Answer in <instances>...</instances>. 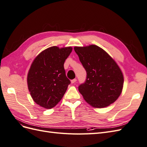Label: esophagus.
I'll return each mask as SVG.
<instances>
[{
    "label": "esophagus",
    "mask_w": 147,
    "mask_h": 147,
    "mask_svg": "<svg viewBox=\"0 0 147 147\" xmlns=\"http://www.w3.org/2000/svg\"><path fill=\"white\" fill-rule=\"evenodd\" d=\"M76 82H77V79H75V78L71 80V83H75Z\"/></svg>",
    "instance_id": "esophagus-1"
}]
</instances>
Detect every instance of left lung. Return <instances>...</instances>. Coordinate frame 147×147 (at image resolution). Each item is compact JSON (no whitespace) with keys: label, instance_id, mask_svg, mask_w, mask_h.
<instances>
[{"label":"left lung","instance_id":"left-lung-1","mask_svg":"<svg viewBox=\"0 0 147 147\" xmlns=\"http://www.w3.org/2000/svg\"><path fill=\"white\" fill-rule=\"evenodd\" d=\"M86 72L85 82L78 91L89 104L96 108L109 106L121 94L123 75L117 64L96 45L74 47Z\"/></svg>","mask_w":147,"mask_h":147}]
</instances>
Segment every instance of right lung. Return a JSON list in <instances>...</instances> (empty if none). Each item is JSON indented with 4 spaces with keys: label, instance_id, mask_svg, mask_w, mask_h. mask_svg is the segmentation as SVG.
<instances>
[{
    "label": "right lung",
    "instance_id": "right-lung-1",
    "mask_svg": "<svg viewBox=\"0 0 147 147\" xmlns=\"http://www.w3.org/2000/svg\"><path fill=\"white\" fill-rule=\"evenodd\" d=\"M72 47H51L35 57L28 75V89L35 103L50 109L63 98L70 81L64 64Z\"/></svg>",
    "mask_w": 147,
    "mask_h": 147
}]
</instances>
